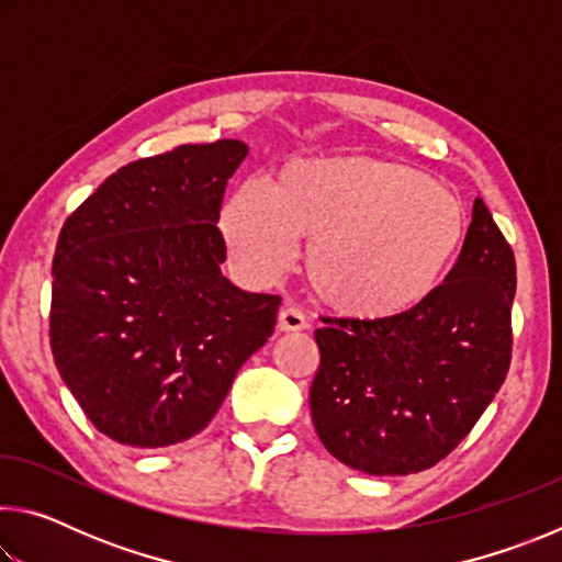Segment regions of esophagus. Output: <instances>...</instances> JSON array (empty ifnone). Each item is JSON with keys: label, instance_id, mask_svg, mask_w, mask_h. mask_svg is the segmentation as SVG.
<instances>
[{"label": "esophagus", "instance_id": "34e87169", "mask_svg": "<svg viewBox=\"0 0 562 562\" xmlns=\"http://www.w3.org/2000/svg\"><path fill=\"white\" fill-rule=\"evenodd\" d=\"M278 327H280V331H302V329L310 327V319L304 317V312L300 307L288 304V307L280 310Z\"/></svg>", "mask_w": 562, "mask_h": 562}]
</instances>
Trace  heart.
Masks as SVG:
<instances>
[{
    "mask_svg": "<svg viewBox=\"0 0 562 562\" xmlns=\"http://www.w3.org/2000/svg\"><path fill=\"white\" fill-rule=\"evenodd\" d=\"M221 225L235 262L258 280L310 240L304 272L339 315L392 319L439 288L465 235L451 190L422 170L369 156L304 158L284 166L270 190L245 183L227 198Z\"/></svg>",
    "mask_w": 562,
    "mask_h": 562,
    "instance_id": "1",
    "label": "heart"
}]
</instances>
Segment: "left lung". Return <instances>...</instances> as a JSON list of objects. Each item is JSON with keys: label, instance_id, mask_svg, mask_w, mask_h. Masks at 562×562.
<instances>
[{"label": "left lung", "instance_id": "8db88e82", "mask_svg": "<svg viewBox=\"0 0 562 562\" xmlns=\"http://www.w3.org/2000/svg\"><path fill=\"white\" fill-rule=\"evenodd\" d=\"M516 258L481 198L461 255L392 319H322L310 389L319 441L349 469L406 475L459 446L506 382Z\"/></svg>", "mask_w": 562, "mask_h": 562}]
</instances>
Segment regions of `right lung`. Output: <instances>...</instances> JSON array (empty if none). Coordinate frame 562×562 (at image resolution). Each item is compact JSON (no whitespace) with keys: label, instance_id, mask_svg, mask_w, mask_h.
Masks as SVG:
<instances>
[{"label":"right lung","instance_id":"1","mask_svg":"<svg viewBox=\"0 0 562 562\" xmlns=\"http://www.w3.org/2000/svg\"><path fill=\"white\" fill-rule=\"evenodd\" d=\"M243 140L119 168L66 217L54 252L56 369L109 439L160 449L201 434L274 331L278 294L225 278L217 217Z\"/></svg>","mask_w":562,"mask_h":562}]
</instances>
